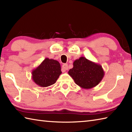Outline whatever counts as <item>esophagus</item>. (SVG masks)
<instances>
[{"mask_svg": "<svg viewBox=\"0 0 132 132\" xmlns=\"http://www.w3.org/2000/svg\"><path fill=\"white\" fill-rule=\"evenodd\" d=\"M62 69H63V71L64 72L66 71V70H68V64H63L62 65Z\"/></svg>", "mask_w": 132, "mask_h": 132, "instance_id": "esophagus-1", "label": "esophagus"}]
</instances>
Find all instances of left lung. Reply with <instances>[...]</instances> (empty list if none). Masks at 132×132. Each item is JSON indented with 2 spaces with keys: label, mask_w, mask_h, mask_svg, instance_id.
Returning a JSON list of instances; mask_svg holds the SVG:
<instances>
[{
  "label": "left lung",
  "mask_w": 132,
  "mask_h": 132,
  "mask_svg": "<svg viewBox=\"0 0 132 132\" xmlns=\"http://www.w3.org/2000/svg\"><path fill=\"white\" fill-rule=\"evenodd\" d=\"M69 74L77 85L82 89H90L96 86L104 78L105 72L102 66L85 57H80L73 62V68Z\"/></svg>",
  "instance_id": "obj_1"
}]
</instances>
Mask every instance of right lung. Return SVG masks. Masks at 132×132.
Returning a JSON list of instances; mask_svg holds the SVG:
<instances>
[{
    "label": "right lung",
    "instance_id": "right-lung-1",
    "mask_svg": "<svg viewBox=\"0 0 132 132\" xmlns=\"http://www.w3.org/2000/svg\"><path fill=\"white\" fill-rule=\"evenodd\" d=\"M32 79L40 87H47L54 84L62 74L60 63L53 59L46 58L32 71Z\"/></svg>",
    "mask_w": 132,
    "mask_h": 132
}]
</instances>
